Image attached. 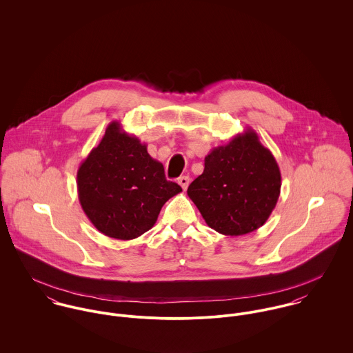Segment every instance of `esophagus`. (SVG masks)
<instances>
[{
    "label": "esophagus",
    "instance_id": "1",
    "mask_svg": "<svg viewBox=\"0 0 353 353\" xmlns=\"http://www.w3.org/2000/svg\"><path fill=\"white\" fill-rule=\"evenodd\" d=\"M178 183L181 185V188H182L183 190H186V189L189 188V183H190V178H189V176H181V178L178 179Z\"/></svg>",
    "mask_w": 353,
    "mask_h": 353
}]
</instances>
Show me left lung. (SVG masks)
Returning a JSON list of instances; mask_svg holds the SVG:
<instances>
[{"instance_id":"1","label":"left lung","mask_w":353,"mask_h":353,"mask_svg":"<svg viewBox=\"0 0 353 353\" xmlns=\"http://www.w3.org/2000/svg\"><path fill=\"white\" fill-rule=\"evenodd\" d=\"M205 168L189 189L205 223L227 236L262 227L280 196L281 174L272 152L248 128L205 156Z\"/></svg>"}]
</instances>
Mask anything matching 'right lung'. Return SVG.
Wrapping results in <instances>:
<instances>
[{
  "instance_id": "1",
  "label": "right lung",
  "mask_w": 353,
  "mask_h": 353,
  "mask_svg": "<svg viewBox=\"0 0 353 353\" xmlns=\"http://www.w3.org/2000/svg\"><path fill=\"white\" fill-rule=\"evenodd\" d=\"M178 183L165 179L164 167L152 159L136 136L112 121L101 143L77 170L81 208L105 236L130 241L154 225L161 206L181 193Z\"/></svg>"
}]
</instances>
